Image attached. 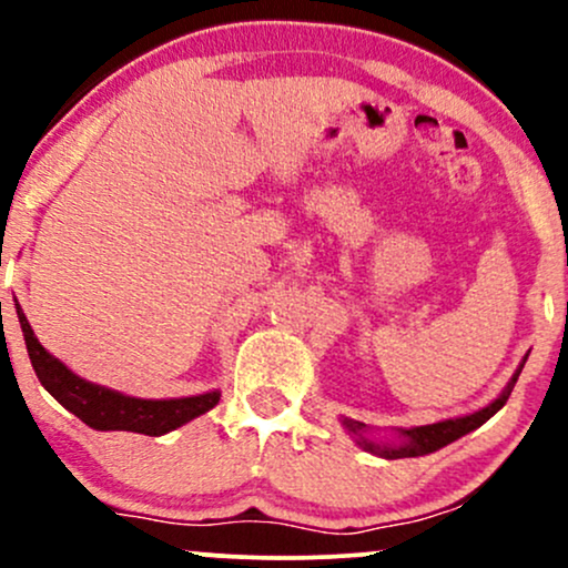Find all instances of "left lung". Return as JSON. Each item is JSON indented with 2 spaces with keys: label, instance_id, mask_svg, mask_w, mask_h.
Wrapping results in <instances>:
<instances>
[{
  "label": "left lung",
  "instance_id": "8db88e82",
  "mask_svg": "<svg viewBox=\"0 0 568 568\" xmlns=\"http://www.w3.org/2000/svg\"><path fill=\"white\" fill-rule=\"evenodd\" d=\"M526 363V361H524ZM524 363H520L518 368H515L513 379L507 382V387L501 389V393L494 397L491 403L484 408L473 410V414H465V416H454V419H443V422H435V425H422V427H397L395 429V438L389 440H379L374 438V429L368 425H363V422H355V419H347L344 416L342 419V427L347 429L352 435V440L357 443V446L363 448V452L374 454V456H382V459H406V456H427L433 452H438V448L448 446V443L459 440L462 435L473 433V429H478L484 422L491 419L497 410L505 406L507 397H510L515 382H518L520 371H524Z\"/></svg>",
  "mask_w": 568,
  "mask_h": 568
}]
</instances>
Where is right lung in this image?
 Masks as SVG:
<instances>
[{
  "label": "right lung",
  "mask_w": 568,
  "mask_h": 568,
  "mask_svg": "<svg viewBox=\"0 0 568 568\" xmlns=\"http://www.w3.org/2000/svg\"><path fill=\"white\" fill-rule=\"evenodd\" d=\"M18 323H21L26 349H29L31 366L37 371V379L42 387L71 410L84 425L109 433V429H125V433H141L160 438L171 429L197 419L200 414L211 410L221 400L219 389L211 393L192 395V397H162V400H149V397H133L116 393L112 387L88 382L77 376L67 363L58 361L53 352H48L39 344V338L26 321L21 304L16 302Z\"/></svg>",
  "instance_id": "1"
}]
</instances>
